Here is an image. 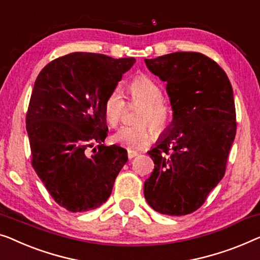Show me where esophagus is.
<instances>
[{
    "instance_id": "obj_1",
    "label": "esophagus",
    "mask_w": 260,
    "mask_h": 260,
    "mask_svg": "<svg viewBox=\"0 0 260 260\" xmlns=\"http://www.w3.org/2000/svg\"><path fill=\"white\" fill-rule=\"evenodd\" d=\"M136 156H138V152L131 151V150H129V151H127V158H129V159H133V158H135Z\"/></svg>"
}]
</instances>
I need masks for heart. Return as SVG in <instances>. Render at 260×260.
I'll return each instance as SVG.
<instances>
[{
  "instance_id": "obj_1",
  "label": "heart",
  "mask_w": 260,
  "mask_h": 260,
  "mask_svg": "<svg viewBox=\"0 0 260 260\" xmlns=\"http://www.w3.org/2000/svg\"><path fill=\"white\" fill-rule=\"evenodd\" d=\"M133 102L143 104L139 111L137 126H123L112 136V141L122 148L129 150L144 149L155 139V130L163 133L172 122L170 105L163 101V90L155 81L148 76H138L127 86ZM124 102L121 92L115 90L109 93L103 103V115L108 125L116 126L123 117ZM153 126L151 127V125Z\"/></svg>"
}]
</instances>
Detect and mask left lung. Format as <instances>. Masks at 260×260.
<instances>
[{"label": "left lung", "mask_w": 260, "mask_h": 260, "mask_svg": "<svg viewBox=\"0 0 260 260\" xmlns=\"http://www.w3.org/2000/svg\"><path fill=\"white\" fill-rule=\"evenodd\" d=\"M145 64L167 82L174 118L148 152L155 168L144 197L157 212L184 216L201 208L225 175L237 130L232 86L201 52H172L145 58Z\"/></svg>", "instance_id": "obj_1"}]
</instances>
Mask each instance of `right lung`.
I'll list each match as a JSON object with an SVG mask.
<instances>
[{"mask_svg":"<svg viewBox=\"0 0 260 260\" xmlns=\"http://www.w3.org/2000/svg\"><path fill=\"white\" fill-rule=\"evenodd\" d=\"M136 59L73 52L37 76L27 112L31 165L49 193L70 212L100 208L127 160L126 150L105 146L103 103ZM100 144L91 156L87 148Z\"/></svg>","mask_w":260,"mask_h":260,"instance_id":"1","label":"right lung"}]
</instances>
